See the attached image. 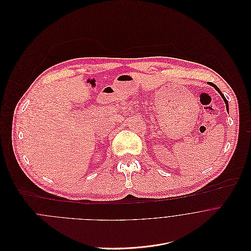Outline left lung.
<instances>
[{"label": "left lung", "instance_id": "obj_1", "mask_svg": "<svg viewBox=\"0 0 251 251\" xmlns=\"http://www.w3.org/2000/svg\"><path fill=\"white\" fill-rule=\"evenodd\" d=\"M208 84H209V85H211V86H213V87H214V88H215V89H216V90H217V91L220 93V95H221V96H222V98L224 99L225 104H226V111H227V113H228V102H227V100L226 99V97L224 96V94H223V93L220 91V89H219V88H218V87H217L215 84H213V83H211V82H210V83H208Z\"/></svg>", "mask_w": 251, "mask_h": 251}]
</instances>
